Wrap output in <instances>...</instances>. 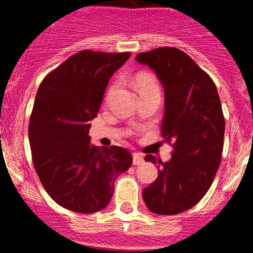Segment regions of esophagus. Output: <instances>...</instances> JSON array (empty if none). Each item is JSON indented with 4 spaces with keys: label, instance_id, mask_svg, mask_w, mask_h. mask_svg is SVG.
I'll use <instances>...</instances> for the list:
<instances>
[{
    "label": "esophagus",
    "instance_id": "1",
    "mask_svg": "<svg viewBox=\"0 0 253 253\" xmlns=\"http://www.w3.org/2000/svg\"><path fill=\"white\" fill-rule=\"evenodd\" d=\"M133 164L134 165H141L144 163V159H143V157L141 154H138V153H133Z\"/></svg>",
    "mask_w": 253,
    "mask_h": 253
}]
</instances>
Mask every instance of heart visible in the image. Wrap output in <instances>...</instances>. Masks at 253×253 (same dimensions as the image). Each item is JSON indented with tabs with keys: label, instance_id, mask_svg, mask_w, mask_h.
Returning <instances> with one entry per match:
<instances>
[{
	"label": "heart",
	"instance_id": "1",
	"mask_svg": "<svg viewBox=\"0 0 253 253\" xmlns=\"http://www.w3.org/2000/svg\"><path fill=\"white\" fill-rule=\"evenodd\" d=\"M116 88V83L112 84L110 90H109V94L114 91V89ZM136 88L137 90L139 91V94L148 93V91L152 90H159V85H158L157 81L153 76L148 75V73H141V75L137 76L136 78Z\"/></svg>",
	"mask_w": 253,
	"mask_h": 253
}]
</instances>
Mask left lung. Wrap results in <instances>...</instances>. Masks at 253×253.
I'll list each match as a JSON object with an SVG mask.
<instances>
[{
	"mask_svg": "<svg viewBox=\"0 0 253 253\" xmlns=\"http://www.w3.org/2000/svg\"><path fill=\"white\" fill-rule=\"evenodd\" d=\"M136 61L152 68L164 88L162 134L174 149L168 163L145 155L159 170L143 200L159 215L182 213L202 200L220 165L225 131L220 99L211 78L178 48H154Z\"/></svg>",
	"mask_w": 253,
	"mask_h": 253,
	"instance_id": "obj_1",
	"label": "left lung"
}]
</instances>
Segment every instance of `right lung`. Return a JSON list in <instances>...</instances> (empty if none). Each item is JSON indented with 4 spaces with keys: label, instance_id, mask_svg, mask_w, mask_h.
I'll list each match as a JSON object with an SVG mask.
<instances>
[{
    "label": "right lung",
    "instance_id": "add662e5",
    "mask_svg": "<svg viewBox=\"0 0 253 253\" xmlns=\"http://www.w3.org/2000/svg\"><path fill=\"white\" fill-rule=\"evenodd\" d=\"M129 56L81 51L38 89L29 122L33 163L46 192L63 208L77 213L104 209L116 177L132 165L128 150L95 147L89 136L109 81Z\"/></svg>",
    "mask_w": 253,
    "mask_h": 253
}]
</instances>
